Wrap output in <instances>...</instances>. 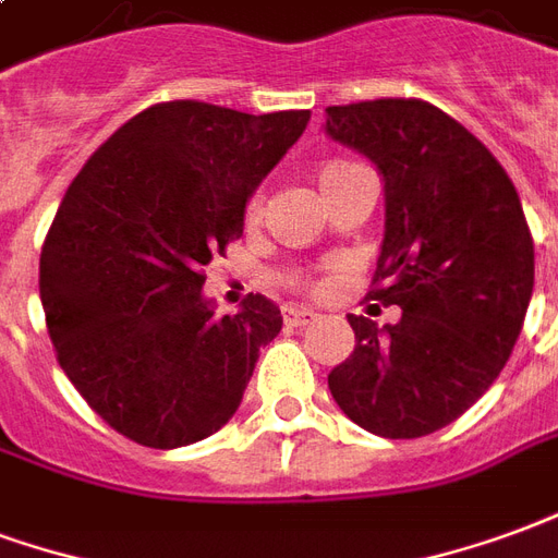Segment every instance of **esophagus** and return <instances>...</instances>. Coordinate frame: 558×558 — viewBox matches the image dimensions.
<instances>
[{
    "label": "esophagus",
    "mask_w": 558,
    "mask_h": 558,
    "mask_svg": "<svg viewBox=\"0 0 558 558\" xmlns=\"http://www.w3.org/2000/svg\"><path fill=\"white\" fill-rule=\"evenodd\" d=\"M315 320H318V315L312 308H284V327H306Z\"/></svg>",
    "instance_id": "esophagus-1"
}]
</instances>
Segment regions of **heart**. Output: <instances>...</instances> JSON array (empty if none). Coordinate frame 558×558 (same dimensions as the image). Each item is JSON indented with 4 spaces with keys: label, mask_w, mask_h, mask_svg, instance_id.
Listing matches in <instances>:
<instances>
[{
    "label": "heart",
    "mask_w": 558,
    "mask_h": 558,
    "mask_svg": "<svg viewBox=\"0 0 558 558\" xmlns=\"http://www.w3.org/2000/svg\"><path fill=\"white\" fill-rule=\"evenodd\" d=\"M353 169H356V166H351V162H327V166H320V169H318L320 193L327 195L329 190L339 184L344 174H351ZM258 214H262V195H255V198L250 202V219H252V222L258 219Z\"/></svg>",
    "instance_id": "b5f03b06"
}]
</instances>
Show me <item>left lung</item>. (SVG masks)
<instances>
[{
	"instance_id": "obj_1",
	"label": "left lung",
	"mask_w": 558,
	"mask_h": 558,
	"mask_svg": "<svg viewBox=\"0 0 558 558\" xmlns=\"http://www.w3.org/2000/svg\"><path fill=\"white\" fill-rule=\"evenodd\" d=\"M324 130L384 178L368 296L401 308L384 327L348 315L356 348L329 372V392L377 437H425L473 408L514 351L535 284L520 195L494 154L425 100L329 107Z\"/></svg>"
}]
</instances>
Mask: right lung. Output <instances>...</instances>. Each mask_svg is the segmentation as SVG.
Wrapping results in <instances>:
<instances>
[{
  "instance_id": "right-lung-1",
  "label": "right lung",
  "mask_w": 558,
  "mask_h": 558,
  "mask_svg": "<svg viewBox=\"0 0 558 558\" xmlns=\"http://www.w3.org/2000/svg\"><path fill=\"white\" fill-rule=\"evenodd\" d=\"M308 118L157 104L68 186L40 252V303L59 365L118 434L181 449L240 408L282 312L250 294L219 318L202 270L243 234L246 202Z\"/></svg>"
}]
</instances>
